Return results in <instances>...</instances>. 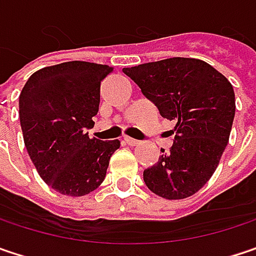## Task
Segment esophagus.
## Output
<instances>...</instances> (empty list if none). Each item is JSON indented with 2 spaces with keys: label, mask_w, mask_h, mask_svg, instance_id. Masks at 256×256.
I'll list each match as a JSON object with an SVG mask.
<instances>
[{
  "label": "esophagus",
  "mask_w": 256,
  "mask_h": 256,
  "mask_svg": "<svg viewBox=\"0 0 256 256\" xmlns=\"http://www.w3.org/2000/svg\"><path fill=\"white\" fill-rule=\"evenodd\" d=\"M124 142H126L128 145H130V146H134V145H139V144H140L139 140H136V139H133V138H128V136L124 138Z\"/></svg>",
  "instance_id": "34e87169"
}]
</instances>
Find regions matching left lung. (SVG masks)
Returning <instances> with one entry per match:
<instances>
[{
	"label": "left lung",
	"mask_w": 256,
	"mask_h": 256,
	"mask_svg": "<svg viewBox=\"0 0 256 256\" xmlns=\"http://www.w3.org/2000/svg\"><path fill=\"white\" fill-rule=\"evenodd\" d=\"M160 114L174 122L168 152L144 172L148 189L166 199L192 196L214 174L234 118L232 83L208 62L173 58L123 68Z\"/></svg>",
	"instance_id": "1"
}]
</instances>
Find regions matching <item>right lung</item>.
<instances>
[{
    "mask_svg": "<svg viewBox=\"0 0 256 256\" xmlns=\"http://www.w3.org/2000/svg\"><path fill=\"white\" fill-rule=\"evenodd\" d=\"M112 67L67 61L44 67L18 96L24 146L42 180L67 196H83L104 182L120 140L89 138L100 108L101 82Z\"/></svg>",
    "mask_w": 256,
    "mask_h": 256,
    "instance_id": "add662e5",
    "label": "right lung"
}]
</instances>
